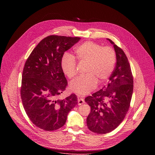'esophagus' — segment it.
<instances>
[{
  "label": "esophagus",
  "mask_w": 155,
  "mask_h": 155,
  "mask_svg": "<svg viewBox=\"0 0 155 155\" xmlns=\"http://www.w3.org/2000/svg\"><path fill=\"white\" fill-rule=\"evenodd\" d=\"M85 103V101H84V99H82V98H78V105H81Z\"/></svg>",
  "instance_id": "esophagus-1"
}]
</instances>
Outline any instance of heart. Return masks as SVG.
<instances>
[{"instance_id":"1","label":"heart","mask_w":155,"mask_h":155,"mask_svg":"<svg viewBox=\"0 0 155 155\" xmlns=\"http://www.w3.org/2000/svg\"><path fill=\"white\" fill-rule=\"evenodd\" d=\"M77 59L88 62V75L80 76L71 81V90L79 95H85L97 84V80L103 82L110 76L116 61V52L110 46H104L92 41H87L75 49ZM61 68L63 73L69 78L77 74V63L74 56L64 53L61 60Z\"/></svg>"}]
</instances>
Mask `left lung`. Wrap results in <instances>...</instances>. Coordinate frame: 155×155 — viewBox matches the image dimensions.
I'll return each mask as SVG.
<instances>
[{
  "label": "left lung",
  "mask_w": 155,
  "mask_h": 155,
  "mask_svg": "<svg viewBox=\"0 0 155 155\" xmlns=\"http://www.w3.org/2000/svg\"><path fill=\"white\" fill-rule=\"evenodd\" d=\"M107 39L116 52L115 68L107 85L85 99L91 109L87 119L89 130L99 134L110 133L123 121L130 107L134 87L131 67L124 52Z\"/></svg>",
  "instance_id": "8db88e82"
}]
</instances>
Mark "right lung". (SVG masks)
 Returning <instances> with one entry per match:
<instances>
[{"mask_svg":"<svg viewBox=\"0 0 155 155\" xmlns=\"http://www.w3.org/2000/svg\"><path fill=\"white\" fill-rule=\"evenodd\" d=\"M80 39L47 37L34 48L25 63L21 87L23 106L30 120L42 130L50 131L63 127L69 111L77 104L75 94L64 99L56 97L67 85L60 65L62 56Z\"/></svg>","mask_w":155,"mask_h":155,"instance_id":"obj_1","label":"right lung"}]
</instances>
